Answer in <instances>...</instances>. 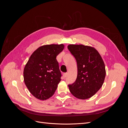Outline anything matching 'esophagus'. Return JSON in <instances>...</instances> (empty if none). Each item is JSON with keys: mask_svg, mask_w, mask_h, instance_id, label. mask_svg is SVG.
<instances>
[{"mask_svg": "<svg viewBox=\"0 0 128 128\" xmlns=\"http://www.w3.org/2000/svg\"><path fill=\"white\" fill-rule=\"evenodd\" d=\"M63 76L64 77H66L67 76V73H64V75H63Z\"/></svg>", "mask_w": 128, "mask_h": 128, "instance_id": "34e87169", "label": "esophagus"}]
</instances>
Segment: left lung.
<instances>
[{"label":"left lung","mask_w":128,"mask_h":128,"mask_svg":"<svg viewBox=\"0 0 128 128\" xmlns=\"http://www.w3.org/2000/svg\"><path fill=\"white\" fill-rule=\"evenodd\" d=\"M68 48L77 64V78L74 83L68 85L69 90L77 98H90L104 82L106 70L104 61L99 52L91 46L70 44Z\"/></svg>","instance_id":"8db88e82"}]
</instances>
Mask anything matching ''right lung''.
Returning <instances> with one entry per match:
<instances>
[{
    "label": "right lung",
    "mask_w": 128,
    "mask_h": 128,
    "mask_svg": "<svg viewBox=\"0 0 128 128\" xmlns=\"http://www.w3.org/2000/svg\"><path fill=\"white\" fill-rule=\"evenodd\" d=\"M64 44L42 46L31 55L24 70L26 86L34 97L46 100L54 94L60 82L61 74L56 57Z\"/></svg>",
    "instance_id": "obj_1"
}]
</instances>
